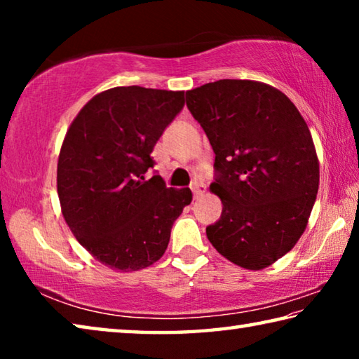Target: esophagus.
Instances as JSON below:
<instances>
[{
  "label": "esophagus",
  "instance_id": "obj_1",
  "mask_svg": "<svg viewBox=\"0 0 359 359\" xmlns=\"http://www.w3.org/2000/svg\"><path fill=\"white\" fill-rule=\"evenodd\" d=\"M191 190H193L194 198H198L199 194H203V193L205 191V185L203 184V182H199V180H194L193 184H191Z\"/></svg>",
  "mask_w": 359,
  "mask_h": 359
}]
</instances>
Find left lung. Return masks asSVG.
Listing matches in <instances>:
<instances>
[{
    "label": "left lung",
    "mask_w": 359,
    "mask_h": 359,
    "mask_svg": "<svg viewBox=\"0 0 359 359\" xmlns=\"http://www.w3.org/2000/svg\"><path fill=\"white\" fill-rule=\"evenodd\" d=\"M187 107L215 154L210 190L223 210L208 239L231 263L263 269L294 247L317 198L309 126L282 92L255 81L201 85L187 92Z\"/></svg>",
    "instance_id": "obj_1"
}]
</instances>
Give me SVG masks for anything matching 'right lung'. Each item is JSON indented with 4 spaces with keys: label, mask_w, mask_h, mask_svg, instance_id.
Wrapping results in <instances>:
<instances>
[{
    "label": "right lung",
    "mask_w": 359,
    "mask_h": 359,
    "mask_svg": "<svg viewBox=\"0 0 359 359\" xmlns=\"http://www.w3.org/2000/svg\"><path fill=\"white\" fill-rule=\"evenodd\" d=\"M184 104V92L115 87L90 100L66 133L57 169L63 217L111 269L139 271L160 259L191 203L190 188H168L156 172L145 180L151 150Z\"/></svg>",
    "instance_id": "obj_1"
}]
</instances>
